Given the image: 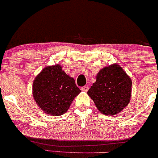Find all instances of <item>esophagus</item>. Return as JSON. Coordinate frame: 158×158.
<instances>
[{
	"label": "esophagus",
	"instance_id": "obj_1",
	"mask_svg": "<svg viewBox=\"0 0 158 158\" xmlns=\"http://www.w3.org/2000/svg\"><path fill=\"white\" fill-rule=\"evenodd\" d=\"M82 89V91H84V92H87V91H88V89H89V86H87V85H85V86L82 87V89Z\"/></svg>",
	"mask_w": 158,
	"mask_h": 158
}]
</instances>
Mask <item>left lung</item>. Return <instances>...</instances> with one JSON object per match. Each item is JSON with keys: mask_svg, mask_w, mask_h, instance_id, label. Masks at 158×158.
I'll return each mask as SVG.
<instances>
[{"mask_svg": "<svg viewBox=\"0 0 158 158\" xmlns=\"http://www.w3.org/2000/svg\"><path fill=\"white\" fill-rule=\"evenodd\" d=\"M132 81L117 64L104 67L88 91L96 106L105 115L117 114L129 103Z\"/></svg>", "mask_w": 158, "mask_h": 158, "instance_id": "obj_1", "label": "left lung"}]
</instances>
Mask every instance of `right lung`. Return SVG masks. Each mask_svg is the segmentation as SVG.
<instances>
[{
    "instance_id": "add662e5",
    "label": "right lung",
    "mask_w": 158,
    "mask_h": 158,
    "mask_svg": "<svg viewBox=\"0 0 158 158\" xmlns=\"http://www.w3.org/2000/svg\"><path fill=\"white\" fill-rule=\"evenodd\" d=\"M81 90L73 78L60 65L46 66L35 77L32 86L34 99L45 113L53 116L66 113Z\"/></svg>"
}]
</instances>
